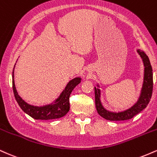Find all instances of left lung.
<instances>
[{
    "label": "left lung",
    "mask_w": 157,
    "mask_h": 157,
    "mask_svg": "<svg viewBox=\"0 0 157 157\" xmlns=\"http://www.w3.org/2000/svg\"><path fill=\"white\" fill-rule=\"evenodd\" d=\"M137 53L140 56L144 64V78H143V86H142L140 95L137 102L130 108L127 109L121 112H111L106 109L101 101V90L99 89L100 86L97 84L96 88L95 86V106L98 113L104 119L108 121H126L129 120L143 111L148 106L149 101L152 95L153 91V71L151 65L150 60L148 56L145 54L144 51L137 49Z\"/></svg>",
    "instance_id": "obj_1"
}]
</instances>
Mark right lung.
<instances>
[{
	"label": "right lung",
	"instance_id": "add662e5",
	"mask_svg": "<svg viewBox=\"0 0 157 157\" xmlns=\"http://www.w3.org/2000/svg\"><path fill=\"white\" fill-rule=\"evenodd\" d=\"M15 67V65H14ZM80 77H75L70 81L60 95L50 104L41 106L29 104L18 95L17 92L14 79V70L12 72V87L14 97L22 110L36 120H52L60 118L64 116L70 110V95L73 89L81 82Z\"/></svg>",
	"mask_w": 157,
	"mask_h": 157
}]
</instances>
